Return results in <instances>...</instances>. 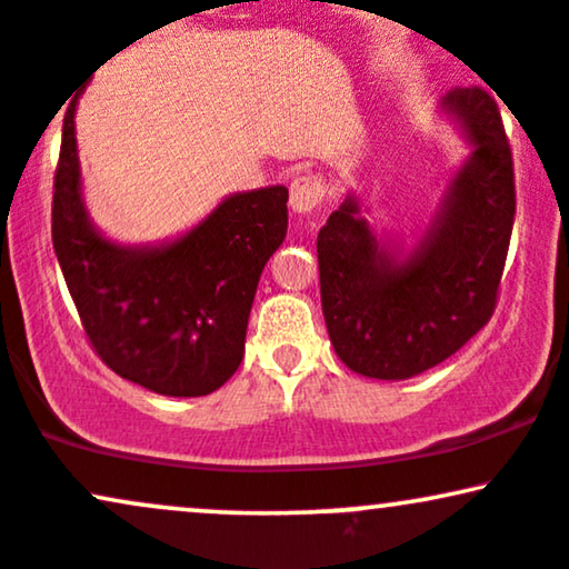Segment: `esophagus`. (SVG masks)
<instances>
[{"mask_svg":"<svg viewBox=\"0 0 569 569\" xmlns=\"http://www.w3.org/2000/svg\"><path fill=\"white\" fill-rule=\"evenodd\" d=\"M323 194H326V187L318 176L307 173V176H297V179L291 181V208L297 213L316 211V208L323 202Z\"/></svg>","mask_w":569,"mask_h":569,"instance_id":"esophagus-1","label":"esophagus"}]
</instances>
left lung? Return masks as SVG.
I'll return each instance as SVG.
<instances>
[{
  "label": "left lung",
  "instance_id": "8db88e82",
  "mask_svg": "<svg viewBox=\"0 0 569 569\" xmlns=\"http://www.w3.org/2000/svg\"><path fill=\"white\" fill-rule=\"evenodd\" d=\"M473 143L420 246L398 262L348 198L318 232L321 305L345 367L375 380H409L447 361L498 307L511 243L513 158L495 98L455 88L443 98Z\"/></svg>",
  "mask_w": 569,
  "mask_h": 569
}]
</instances>
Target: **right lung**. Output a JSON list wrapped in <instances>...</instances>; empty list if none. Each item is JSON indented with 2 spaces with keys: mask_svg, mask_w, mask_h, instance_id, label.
<instances>
[{
  "mask_svg": "<svg viewBox=\"0 0 569 569\" xmlns=\"http://www.w3.org/2000/svg\"><path fill=\"white\" fill-rule=\"evenodd\" d=\"M77 98L63 114L53 179V248L90 348L114 375L160 396L219 390L243 361L267 259L289 227V189L232 194L160 248H122L93 230L80 194Z\"/></svg>",
  "mask_w": 569,
  "mask_h": 569,
  "instance_id": "1",
  "label": "right lung"
}]
</instances>
